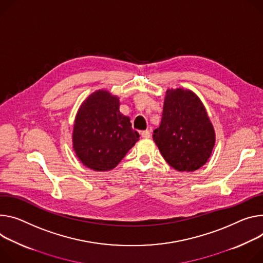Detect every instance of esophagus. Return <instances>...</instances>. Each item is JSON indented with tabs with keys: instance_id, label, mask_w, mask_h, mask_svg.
Wrapping results in <instances>:
<instances>
[{
	"instance_id": "34e87169",
	"label": "esophagus",
	"mask_w": 263,
	"mask_h": 263,
	"mask_svg": "<svg viewBox=\"0 0 263 263\" xmlns=\"http://www.w3.org/2000/svg\"><path fill=\"white\" fill-rule=\"evenodd\" d=\"M141 137L142 138H150L151 137V132L149 130H145L141 132Z\"/></svg>"
}]
</instances>
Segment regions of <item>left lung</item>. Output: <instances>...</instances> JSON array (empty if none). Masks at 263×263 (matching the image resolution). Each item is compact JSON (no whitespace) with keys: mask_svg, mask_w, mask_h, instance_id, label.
Returning a JSON list of instances; mask_svg holds the SVG:
<instances>
[{"mask_svg":"<svg viewBox=\"0 0 263 263\" xmlns=\"http://www.w3.org/2000/svg\"><path fill=\"white\" fill-rule=\"evenodd\" d=\"M153 139L162 157L180 172H193L212 154L215 131L197 95L182 88L165 93L160 126Z\"/></svg>","mask_w":263,"mask_h":263,"instance_id":"1","label":"left lung"}]
</instances>
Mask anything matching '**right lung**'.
Masks as SVG:
<instances>
[{
  "label": "right lung",
  "mask_w": 263,
  "mask_h": 263,
  "mask_svg": "<svg viewBox=\"0 0 263 263\" xmlns=\"http://www.w3.org/2000/svg\"><path fill=\"white\" fill-rule=\"evenodd\" d=\"M139 139L130 118L119 112V100L106 90L92 93L76 117L72 141L79 159L94 171H109Z\"/></svg>",
  "instance_id": "right-lung-1"
}]
</instances>
